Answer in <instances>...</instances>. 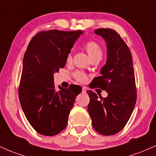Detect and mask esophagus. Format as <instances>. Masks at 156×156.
Here are the masks:
<instances>
[{
	"label": "esophagus",
	"mask_w": 156,
	"mask_h": 156,
	"mask_svg": "<svg viewBox=\"0 0 156 156\" xmlns=\"http://www.w3.org/2000/svg\"><path fill=\"white\" fill-rule=\"evenodd\" d=\"M82 93H87V88L86 87H83L82 88Z\"/></svg>",
	"instance_id": "esophagus-1"
}]
</instances>
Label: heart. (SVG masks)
Segmentation results:
<instances>
[{
	"label": "heart",
	"mask_w": 156,
	"mask_h": 156,
	"mask_svg": "<svg viewBox=\"0 0 156 156\" xmlns=\"http://www.w3.org/2000/svg\"><path fill=\"white\" fill-rule=\"evenodd\" d=\"M85 48L91 59L94 57H102L103 53H102L101 48L100 47L99 44L94 41H89V42H87L85 44ZM71 59H72V55H71V53H69L67 56V62H70ZM75 76H76V79L79 81L83 82L87 80L86 75L80 72H76L75 73Z\"/></svg>",
	"instance_id": "obj_1"
}]
</instances>
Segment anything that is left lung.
Listing matches in <instances>:
<instances>
[{"label":"left lung","instance_id":"1","mask_svg":"<svg viewBox=\"0 0 156 156\" xmlns=\"http://www.w3.org/2000/svg\"><path fill=\"white\" fill-rule=\"evenodd\" d=\"M94 34L106 42L107 60L101 69V76L93 79L91 87L105 90L108 96L103 98L87 91L90 98L88 111L97 132L114 135L125 126L136 102L133 60L130 49L117 31L98 28Z\"/></svg>","mask_w":156,"mask_h":156}]
</instances>
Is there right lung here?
<instances>
[{
	"label": "right lung",
	"instance_id": "right-lung-1",
	"mask_svg": "<svg viewBox=\"0 0 156 156\" xmlns=\"http://www.w3.org/2000/svg\"><path fill=\"white\" fill-rule=\"evenodd\" d=\"M82 34V31H42L28 44L23 58L19 99L26 119L39 134L52 136L62 131L76 96L81 92L73 84L68 89L58 86L57 90L53 75L64 67Z\"/></svg>",
	"mask_w": 156,
	"mask_h": 156
}]
</instances>
